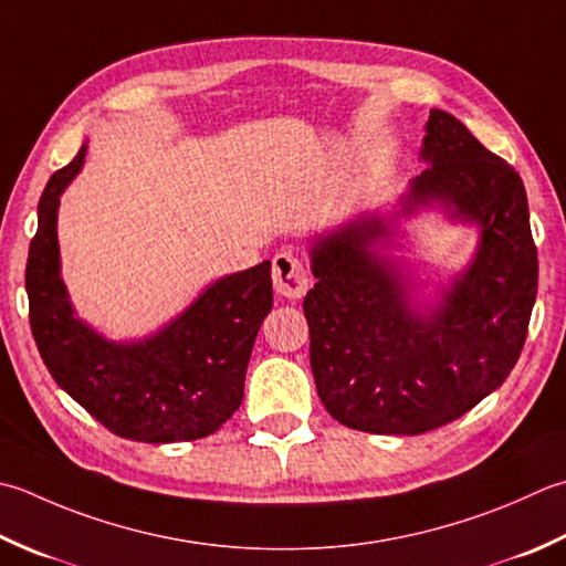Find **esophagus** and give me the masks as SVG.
Masks as SVG:
<instances>
[{
  "label": "esophagus",
  "mask_w": 566,
  "mask_h": 566,
  "mask_svg": "<svg viewBox=\"0 0 566 566\" xmlns=\"http://www.w3.org/2000/svg\"><path fill=\"white\" fill-rule=\"evenodd\" d=\"M272 280L274 290L284 298H302L308 290V274L304 262L294 252L282 250L272 260Z\"/></svg>",
  "instance_id": "esophagus-1"
}]
</instances>
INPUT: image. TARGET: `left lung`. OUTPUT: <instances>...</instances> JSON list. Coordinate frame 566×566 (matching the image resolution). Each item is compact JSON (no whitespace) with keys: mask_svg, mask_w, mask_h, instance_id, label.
<instances>
[{"mask_svg":"<svg viewBox=\"0 0 566 566\" xmlns=\"http://www.w3.org/2000/svg\"><path fill=\"white\" fill-rule=\"evenodd\" d=\"M405 210L441 201L481 226V248L437 314H412L390 260L368 248L387 232L360 220L316 242L304 298L312 370L336 422L370 434H424L505 382L537 296V248L520 174L461 119L431 109Z\"/></svg>","mask_w":566,"mask_h":566,"instance_id":"obj_1","label":"left lung"}]
</instances>
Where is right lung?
<instances>
[{
    "label": "right lung",
    "instance_id": "add662e5",
    "mask_svg": "<svg viewBox=\"0 0 566 566\" xmlns=\"http://www.w3.org/2000/svg\"><path fill=\"white\" fill-rule=\"evenodd\" d=\"M85 147L55 171L29 245V324L53 380L113 434L144 444L213 434L238 412L252 343L272 308L270 262L218 280L144 343L117 346L73 316L61 282L55 210L81 171Z\"/></svg>",
    "mask_w": 566,
    "mask_h": 566
}]
</instances>
